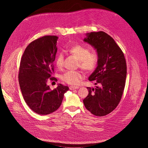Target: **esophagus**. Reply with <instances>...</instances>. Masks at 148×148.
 Instances as JSON below:
<instances>
[{
	"instance_id": "obj_1",
	"label": "esophagus",
	"mask_w": 148,
	"mask_h": 148,
	"mask_svg": "<svg viewBox=\"0 0 148 148\" xmlns=\"http://www.w3.org/2000/svg\"><path fill=\"white\" fill-rule=\"evenodd\" d=\"M79 87H78V86H71L70 87V90H74V89H77V88H78Z\"/></svg>"
}]
</instances>
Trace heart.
<instances>
[{"instance_id":"b5f03b06","label":"heart","mask_w":148,"mask_h":148,"mask_svg":"<svg viewBox=\"0 0 148 148\" xmlns=\"http://www.w3.org/2000/svg\"><path fill=\"white\" fill-rule=\"evenodd\" d=\"M68 51L78 60V66L87 73L93 71L99 62V55L96 51H90L87 46L76 45L71 47ZM64 55L58 53L55 58V63L57 68H61L63 66ZM82 78V73L78 71H68L61 75V79L70 85H77Z\"/></svg>"}]
</instances>
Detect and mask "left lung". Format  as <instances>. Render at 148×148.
I'll return each instance as SVG.
<instances>
[{"instance_id":"8db88e82","label":"left lung","mask_w":148,"mask_h":148,"mask_svg":"<svg viewBox=\"0 0 148 148\" xmlns=\"http://www.w3.org/2000/svg\"><path fill=\"white\" fill-rule=\"evenodd\" d=\"M84 41L96 49L99 62L88 77L97 86L87 87L88 94L83 103L92 114L105 116L114 111L121 99L127 75L126 61L121 48L103 32L88 33Z\"/></svg>"}]
</instances>
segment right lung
Returning <instances> with one entry per match:
<instances>
[{"label": "right lung", "mask_w": 148, "mask_h": 148, "mask_svg": "<svg viewBox=\"0 0 148 148\" xmlns=\"http://www.w3.org/2000/svg\"><path fill=\"white\" fill-rule=\"evenodd\" d=\"M58 39L56 36H45L33 41L26 47L20 62L18 80L22 95L27 105L38 114L56 111L69 90L61 84L53 90L47 85L49 80L57 81L52 75Z\"/></svg>", "instance_id": "add662e5"}]
</instances>
